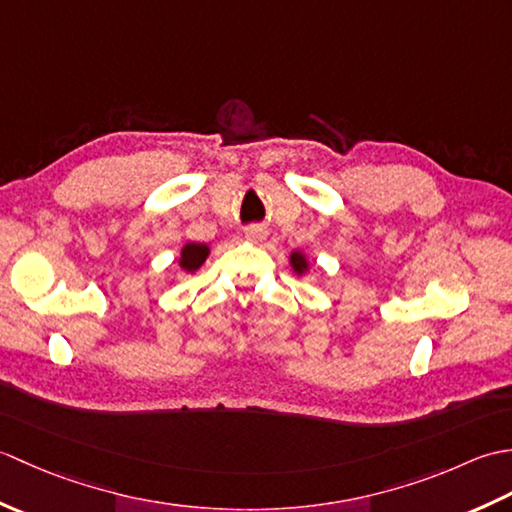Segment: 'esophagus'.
Here are the masks:
<instances>
[{
	"label": "esophagus",
	"mask_w": 512,
	"mask_h": 512,
	"mask_svg": "<svg viewBox=\"0 0 512 512\" xmlns=\"http://www.w3.org/2000/svg\"><path fill=\"white\" fill-rule=\"evenodd\" d=\"M244 235H246V239H250V242H262V239L266 237V231L259 224H250L244 228Z\"/></svg>",
	"instance_id": "34e87169"
}]
</instances>
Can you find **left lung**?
<instances>
[{"label":"left lung","instance_id":"8db88e82","mask_svg":"<svg viewBox=\"0 0 512 512\" xmlns=\"http://www.w3.org/2000/svg\"><path fill=\"white\" fill-rule=\"evenodd\" d=\"M290 262H292V268H295L297 273H303V268H306V259H303V255H299V253H292Z\"/></svg>","mask_w":512,"mask_h":512}]
</instances>
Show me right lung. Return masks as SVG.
I'll use <instances>...</instances> for the list:
<instances>
[{"label": "right lung", "instance_id": "add662e5", "mask_svg": "<svg viewBox=\"0 0 512 512\" xmlns=\"http://www.w3.org/2000/svg\"><path fill=\"white\" fill-rule=\"evenodd\" d=\"M206 255H209V248L204 244H187L182 248V259H180V266L187 270V273H193V270H198Z\"/></svg>", "mask_w": 512, "mask_h": 512}]
</instances>
